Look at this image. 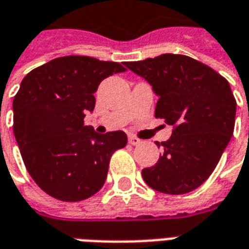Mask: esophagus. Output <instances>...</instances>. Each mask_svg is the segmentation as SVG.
Returning <instances> with one entry per match:
<instances>
[{"mask_svg":"<svg viewBox=\"0 0 249 249\" xmlns=\"http://www.w3.org/2000/svg\"><path fill=\"white\" fill-rule=\"evenodd\" d=\"M142 141L140 139H137L135 136H129V144L130 145H140Z\"/></svg>","mask_w":249,"mask_h":249,"instance_id":"1","label":"esophagus"}]
</instances>
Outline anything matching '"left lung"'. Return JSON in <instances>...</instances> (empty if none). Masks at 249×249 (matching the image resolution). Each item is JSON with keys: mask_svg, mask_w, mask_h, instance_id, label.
<instances>
[{"mask_svg": "<svg viewBox=\"0 0 249 249\" xmlns=\"http://www.w3.org/2000/svg\"><path fill=\"white\" fill-rule=\"evenodd\" d=\"M159 96L155 116L175 129L164 151L142 169L148 185L167 195H184L212 175L233 135L236 100L228 81L211 66L184 54L165 53L125 62ZM160 146V144H157Z\"/></svg>", "mask_w": 249, "mask_h": 249, "instance_id": "obj_1", "label": "left lung"}]
</instances>
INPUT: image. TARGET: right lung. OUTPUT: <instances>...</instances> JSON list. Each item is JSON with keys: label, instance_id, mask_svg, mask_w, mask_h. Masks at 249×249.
I'll use <instances>...</instances> for the list:
<instances>
[{"label": "right lung", "instance_id": "right-lung-1", "mask_svg": "<svg viewBox=\"0 0 249 249\" xmlns=\"http://www.w3.org/2000/svg\"><path fill=\"white\" fill-rule=\"evenodd\" d=\"M119 62L88 56L54 58L29 71L13 100V132L36 184L61 201H81L103 188L110 157L126 145L123 130L98 135L84 125L93 93Z\"/></svg>", "mask_w": 249, "mask_h": 249}]
</instances>
